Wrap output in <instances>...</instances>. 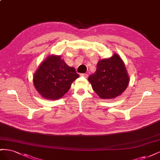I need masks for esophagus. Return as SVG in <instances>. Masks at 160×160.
Segmentation results:
<instances>
[{"label": "esophagus", "instance_id": "obj_1", "mask_svg": "<svg viewBox=\"0 0 160 160\" xmlns=\"http://www.w3.org/2000/svg\"><path fill=\"white\" fill-rule=\"evenodd\" d=\"M81 76H83V77H85V78H87V77H88V74H85V73H83V74H81Z\"/></svg>", "mask_w": 160, "mask_h": 160}]
</instances>
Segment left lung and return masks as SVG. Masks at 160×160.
I'll use <instances>...</instances> for the list:
<instances>
[{
	"label": "left lung",
	"instance_id": "obj_1",
	"mask_svg": "<svg viewBox=\"0 0 160 160\" xmlns=\"http://www.w3.org/2000/svg\"><path fill=\"white\" fill-rule=\"evenodd\" d=\"M92 88L101 99H114L123 93L129 83V77L122 58L114 53L97 64L96 71L88 78Z\"/></svg>",
	"mask_w": 160,
	"mask_h": 160
}]
</instances>
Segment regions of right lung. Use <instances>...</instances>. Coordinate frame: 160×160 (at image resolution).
Instances as JSON below:
<instances>
[{"mask_svg": "<svg viewBox=\"0 0 160 160\" xmlns=\"http://www.w3.org/2000/svg\"><path fill=\"white\" fill-rule=\"evenodd\" d=\"M79 75L60 55H51L41 62L33 75V84L43 98L57 100L71 88Z\"/></svg>", "mask_w": 160, "mask_h": 160, "instance_id": "add662e5", "label": "right lung"}]
</instances>
